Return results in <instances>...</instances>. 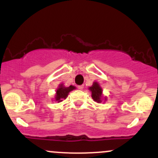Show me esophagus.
Segmentation results:
<instances>
[{"instance_id": "obj_1", "label": "esophagus", "mask_w": 158, "mask_h": 158, "mask_svg": "<svg viewBox=\"0 0 158 158\" xmlns=\"http://www.w3.org/2000/svg\"><path fill=\"white\" fill-rule=\"evenodd\" d=\"M83 88H84V85H80L78 86V89H82Z\"/></svg>"}]
</instances>
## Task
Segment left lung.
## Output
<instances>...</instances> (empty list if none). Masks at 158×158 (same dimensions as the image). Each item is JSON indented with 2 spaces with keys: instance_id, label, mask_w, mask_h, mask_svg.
<instances>
[{
  "instance_id": "8db88e82",
  "label": "left lung",
  "mask_w": 158,
  "mask_h": 158,
  "mask_svg": "<svg viewBox=\"0 0 158 158\" xmlns=\"http://www.w3.org/2000/svg\"><path fill=\"white\" fill-rule=\"evenodd\" d=\"M89 90L92 92V98L96 102H101L102 97V89L97 82H94L92 86L89 87Z\"/></svg>"
}]
</instances>
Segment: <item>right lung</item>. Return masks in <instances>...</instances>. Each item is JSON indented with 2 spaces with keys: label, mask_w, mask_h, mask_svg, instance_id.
<instances>
[{
  "label": "right lung",
  "mask_w": 158,
  "mask_h": 158,
  "mask_svg": "<svg viewBox=\"0 0 158 158\" xmlns=\"http://www.w3.org/2000/svg\"><path fill=\"white\" fill-rule=\"evenodd\" d=\"M76 87L73 86V85H70L69 87H64L62 86V85H61L59 86V88L58 89L57 91H56V99L58 102H61L62 101V99H65L68 96L69 93L72 90L75 89Z\"/></svg>",
  "instance_id": "right-lung-1"
}]
</instances>
